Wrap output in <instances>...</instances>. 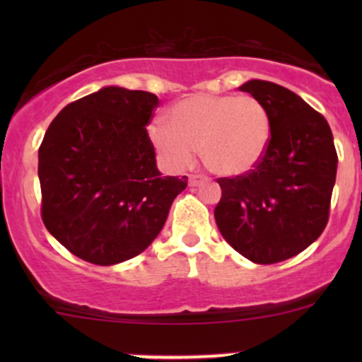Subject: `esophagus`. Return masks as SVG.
Returning a JSON list of instances; mask_svg holds the SVG:
<instances>
[{
  "label": "esophagus",
  "instance_id": "obj_1",
  "mask_svg": "<svg viewBox=\"0 0 362 362\" xmlns=\"http://www.w3.org/2000/svg\"><path fill=\"white\" fill-rule=\"evenodd\" d=\"M203 180H204L203 175H189V185H192V187H194V185H198L199 182H203Z\"/></svg>",
  "mask_w": 362,
  "mask_h": 362
}]
</instances>
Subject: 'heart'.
I'll list each match as a JSON object with an SVG mask.
<instances>
[{"label": "heart", "instance_id": "heart-1", "mask_svg": "<svg viewBox=\"0 0 362 362\" xmlns=\"http://www.w3.org/2000/svg\"><path fill=\"white\" fill-rule=\"evenodd\" d=\"M148 136L164 163L185 170L202 148L208 170L238 177L254 170L268 148L272 119L250 94H196L171 107L170 122L154 120Z\"/></svg>", "mask_w": 362, "mask_h": 362}]
</instances>
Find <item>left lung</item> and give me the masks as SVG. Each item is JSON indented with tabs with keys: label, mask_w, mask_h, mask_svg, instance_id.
<instances>
[{
	"label": "left lung",
	"mask_w": 362,
	"mask_h": 362,
	"mask_svg": "<svg viewBox=\"0 0 362 362\" xmlns=\"http://www.w3.org/2000/svg\"><path fill=\"white\" fill-rule=\"evenodd\" d=\"M240 89L268 108L272 138L254 170L217 178L215 222L226 242L257 264H275L312 245L329 221L338 156L327 120L279 83Z\"/></svg>",
	"instance_id": "8db88e82"
}]
</instances>
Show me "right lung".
<instances>
[{
    "label": "right lung",
    "instance_id": "obj_1",
    "mask_svg": "<svg viewBox=\"0 0 362 362\" xmlns=\"http://www.w3.org/2000/svg\"><path fill=\"white\" fill-rule=\"evenodd\" d=\"M156 94L103 87L50 122L38 148L42 221L76 257L110 266L159 235L187 177H160L147 133Z\"/></svg>",
    "mask_w": 362,
    "mask_h": 362
}]
</instances>
